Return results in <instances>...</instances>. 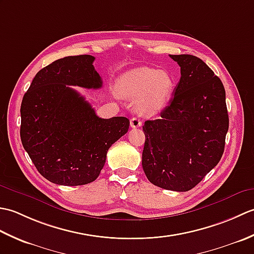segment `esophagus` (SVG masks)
I'll return each instance as SVG.
<instances>
[{
    "label": "esophagus",
    "instance_id": "34e87169",
    "mask_svg": "<svg viewBox=\"0 0 254 254\" xmlns=\"http://www.w3.org/2000/svg\"><path fill=\"white\" fill-rule=\"evenodd\" d=\"M130 124H131L132 127L135 128V127H139L142 126V121L139 120L138 118H132L131 121H130Z\"/></svg>",
    "mask_w": 254,
    "mask_h": 254
}]
</instances>
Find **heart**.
Listing matches in <instances>:
<instances>
[{
	"label": "heart",
	"instance_id": "1",
	"mask_svg": "<svg viewBox=\"0 0 254 254\" xmlns=\"http://www.w3.org/2000/svg\"><path fill=\"white\" fill-rule=\"evenodd\" d=\"M118 93L123 98L135 100L142 116H153L160 111L175 89V79L166 71L137 67L123 73L118 79Z\"/></svg>",
	"mask_w": 254,
	"mask_h": 254
}]
</instances>
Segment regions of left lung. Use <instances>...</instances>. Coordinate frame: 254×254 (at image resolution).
Segmentation results:
<instances>
[{
  "mask_svg": "<svg viewBox=\"0 0 254 254\" xmlns=\"http://www.w3.org/2000/svg\"><path fill=\"white\" fill-rule=\"evenodd\" d=\"M181 77L160 118L145 121L142 166L149 182L166 190H191L216 166L229 127L222 80L190 55L171 56Z\"/></svg>",
  "mask_w": 254,
  "mask_h": 254,
  "instance_id": "1",
  "label": "left lung"
}]
</instances>
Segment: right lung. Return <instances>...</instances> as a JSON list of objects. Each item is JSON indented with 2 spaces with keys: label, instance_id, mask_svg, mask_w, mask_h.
Listing matches in <instances>:
<instances>
[{
  "label": "right lung",
  "instance_id": "obj_1",
  "mask_svg": "<svg viewBox=\"0 0 254 254\" xmlns=\"http://www.w3.org/2000/svg\"><path fill=\"white\" fill-rule=\"evenodd\" d=\"M93 56L65 57L40 69L20 106V139L37 170L60 186L95 181L111 145L128 130L124 117L101 119L69 86H102Z\"/></svg>",
  "mask_w": 254,
  "mask_h": 254
}]
</instances>
